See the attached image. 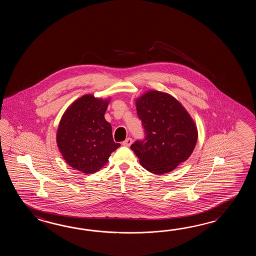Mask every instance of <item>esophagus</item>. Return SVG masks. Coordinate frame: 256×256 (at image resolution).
<instances>
[{
  "instance_id": "esophagus-1",
  "label": "esophagus",
  "mask_w": 256,
  "mask_h": 256,
  "mask_svg": "<svg viewBox=\"0 0 256 256\" xmlns=\"http://www.w3.org/2000/svg\"><path fill=\"white\" fill-rule=\"evenodd\" d=\"M132 144V138H127L126 141L122 142V146H130V144Z\"/></svg>"
}]
</instances>
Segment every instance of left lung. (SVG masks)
Returning a JSON list of instances; mask_svg holds the SVG:
<instances>
[{"label":"left lung","instance_id":"1","mask_svg":"<svg viewBox=\"0 0 256 256\" xmlns=\"http://www.w3.org/2000/svg\"><path fill=\"white\" fill-rule=\"evenodd\" d=\"M136 105L146 136L130 149L147 171L156 174L173 171L188 159L196 146L195 122L168 93L148 90L136 98Z\"/></svg>","mask_w":256,"mask_h":256}]
</instances>
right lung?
<instances>
[{"label":"right lung","mask_w":256,"mask_h":256,"mask_svg":"<svg viewBox=\"0 0 256 256\" xmlns=\"http://www.w3.org/2000/svg\"><path fill=\"white\" fill-rule=\"evenodd\" d=\"M110 98L85 94L68 107L56 132V144L71 168L93 174L104 168L120 144L114 141L112 126L104 118Z\"/></svg>","instance_id":"obj_1"}]
</instances>
